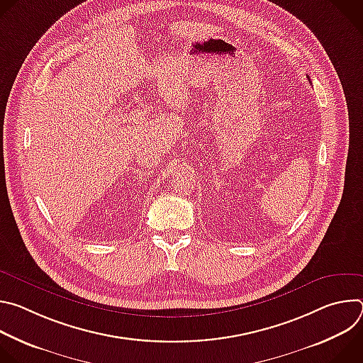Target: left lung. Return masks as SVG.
<instances>
[{
  "instance_id": "obj_1",
  "label": "left lung",
  "mask_w": 363,
  "mask_h": 363,
  "mask_svg": "<svg viewBox=\"0 0 363 363\" xmlns=\"http://www.w3.org/2000/svg\"><path fill=\"white\" fill-rule=\"evenodd\" d=\"M308 80H310V79H308Z\"/></svg>"
}]
</instances>
